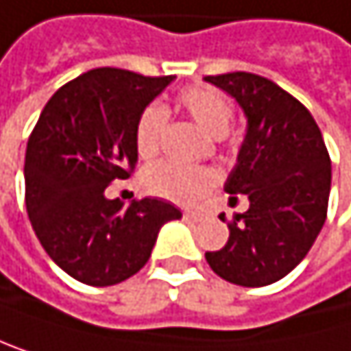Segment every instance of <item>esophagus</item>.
I'll return each mask as SVG.
<instances>
[{"instance_id":"esophagus-1","label":"esophagus","mask_w":351,"mask_h":351,"mask_svg":"<svg viewBox=\"0 0 351 351\" xmlns=\"http://www.w3.org/2000/svg\"><path fill=\"white\" fill-rule=\"evenodd\" d=\"M183 217H185L187 221H197L202 215H199V213H193V210H185V213H183Z\"/></svg>"}]
</instances>
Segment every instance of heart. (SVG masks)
<instances>
[{
	"mask_svg": "<svg viewBox=\"0 0 351 351\" xmlns=\"http://www.w3.org/2000/svg\"><path fill=\"white\" fill-rule=\"evenodd\" d=\"M179 107L213 136H225L234 117V107L223 92L210 86H193L179 94ZM166 126V109L149 105L134 128V145L141 158H154L160 149L162 132ZM217 183V174L210 168L181 166L174 162H158L143 172V187L152 195L166 197L179 204H191Z\"/></svg>",
	"mask_w": 351,
	"mask_h": 351,
	"instance_id": "heart-1",
	"label": "heart"
}]
</instances>
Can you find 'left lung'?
<instances>
[{
    "label": "left lung",
    "instance_id": "8db88e82",
    "mask_svg": "<svg viewBox=\"0 0 351 351\" xmlns=\"http://www.w3.org/2000/svg\"><path fill=\"white\" fill-rule=\"evenodd\" d=\"M204 80L244 111L246 134L223 189L248 197V210L229 223L227 244L206 261L232 285L267 287L291 274L320 234L330 158L312 113L271 80L246 71Z\"/></svg>",
    "mask_w": 351,
    "mask_h": 351
}]
</instances>
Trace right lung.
Returning a JSON list of instances; mask_svg holds the SVG:
<instances>
[{"mask_svg": "<svg viewBox=\"0 0 351 351\" xmlns=\"http://www.w3.org/2000/svg\"><path fill=\"white\" fill-rule=\"evenodd\" d=\"M124 69H92L58 88L29 136L25 204L50 259L90 287L134 276L152 257L164 223L181 210L160 197L109 199L105 189L128 179L138 152V115L172 84Z\"/></svg>", "mask_w": 351, "mask_h": 351, "instance_id": "add662e5", "label": "right lung"}]
</instances>
